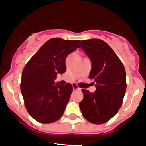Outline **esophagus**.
<instances>
[{
	"label": "esophagus",
	"instance_id": "esophagus-1",
	"mask_svg": "<svg viewBox=\"0 0 146 146\" xmlns=\"http://www.w3.org/2000/svg\"><path fill=\"white\" fill-rule=\"evenodd\" d=\"M73 90H80V88H79V87H78L75 84L73 85Z\"/></svg>",
	"mask_w": 146,
	"mask_h": 146
}]
</instances>
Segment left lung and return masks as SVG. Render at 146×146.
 Segmentation results:
<instances>
[{
  "instance_id": "8db88e82",
  "label": "left lung",
  "mask_w": 146,
  "mask_h": 146,
  "mask_svg": "<svg viewBox=\"0 0 146 146\" xmlns=\"http://www.w3.org/2000/svg\"><path fill=\"white\" fill-rule=\"evenodd\" d=\"M79 48L91 60L89 79L94 80L96 87L95 92L82 89L80 110L89 122L102 124L117 113L123 103L127 89L124 66L113 49L102 40H82Z\"/></svg>"
}]
</instances>
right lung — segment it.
<instances>
[{"label":"right lung","mask_w":146,"mask_h":146,"mask_svg":"<svg viewBox=\"0 0 146 146\" xmlns=\"http://www.w3.org/2000/svg\"><path fill=\"white\" fill-rule=\"evenodd\" d=\"M79 40L50 38L33 55L22 73L20 89L28 113L41 123H50L63 115L73 86L54 80L66 70V58L77 48Z\"/></svg>","instance_id":"obj_1"}]
</instances>
